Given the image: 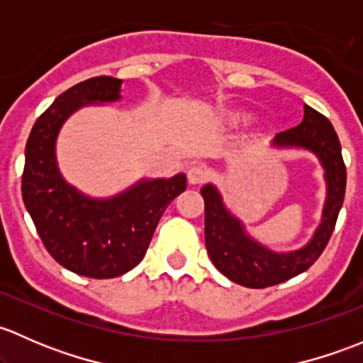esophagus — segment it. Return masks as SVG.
<instances>
[{"mask_svg": "<svg viewBox=\"0 0 363 363\" xmlns=\"http://www.w3.org/2000/svg\"><path fill=\"white\" fill-rule=\"evenodd\" d=\"M208 177V170L203 164H193L188 168V181L191 184H203Z\"/></svg>", "mask_w": 363, "mask_h": 363, "instance_id": "1", "label": "esophagus"}]
</instances>
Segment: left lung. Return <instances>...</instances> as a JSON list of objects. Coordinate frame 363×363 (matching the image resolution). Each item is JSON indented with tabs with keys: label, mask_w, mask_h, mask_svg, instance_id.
I'll use <instances>...</instances> for the list:
<instances>
[{
	"label": "left lung",
	"mask_w": 363,
	"mask_h": 363,
	"mask_svg": "<svg viewBox=\"0 0 363 363\" xmlns=\"http://www.w3.org/2000/svg\"><path fill=\"white\" fill-rule=\"evenodd\" d=\"M277 145H298L316 152L327 170L328 196L323 221L314 239L303 250L277 255L246 237L242 226L223 207L214 186H203L205 246L216 269L233 283L246 288H267L284 283L309 269L327 247L346 193V164L340 142L330 121L303 105V119L296 126L277 133Z\"/></svg>",
	"instance_id": "1"
}]
</instances>
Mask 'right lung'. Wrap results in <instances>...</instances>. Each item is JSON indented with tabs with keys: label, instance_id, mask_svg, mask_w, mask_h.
Returning <instances> with one entry per match:
<instances>
[{
	"label": "right lung",
	"instance_id": "add662e5",
	"mask_svg": "<svg viewBox=\"0 0 363 363\" xmlns=\"http://www.w3.org/2000/svg\"><path fill=\"white\" fill-rule=\"evenodd\" d=\"M121 79L93 77L56 98L36 119L23 172V200L49 255L60 265L93 279L119 277L145 256L164 208L186 189V175L142 182L107 202L69 188L56 167L54 142L63 121L87 101L119 98Z\"/></svg>",
	"mask_w": 363,
	"mask_h": 363
}]
</instances>
